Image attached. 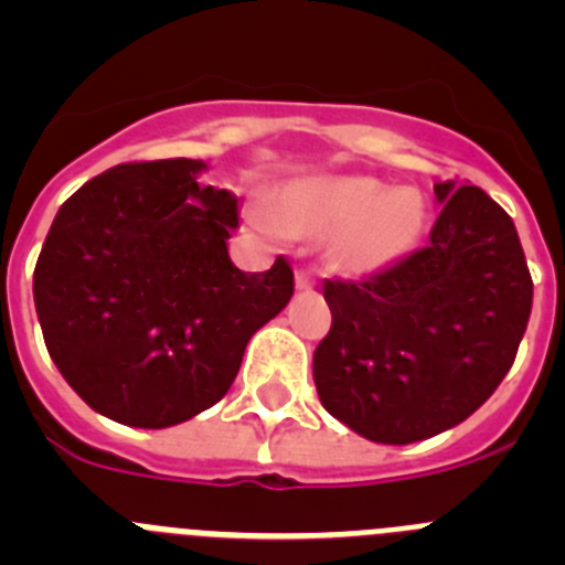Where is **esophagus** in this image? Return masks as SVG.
I'll list each match as a JSON object with an SVG mask.
<instances>
[{"label": "esophagus", "instance_id": "obj_1", "mask_svg": "<svg viewBox=\"0 0 565 565\" xmlns=\"http://www.w3.org/2000/svg\"><path fill=\"white\" fill-rule=\"evenodd\" d=\"M313 286H317V277H313L308 268H299V271H297V288H299V291H311Z\"/></svg>", "mask_w": 565, "mask_h": 565}]
</instances>
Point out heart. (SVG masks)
<instances>
[{"mask_svg": "<svg viewBox=\"0 0 565 565\" xmlns=\"http://www.w3.org/2000/svg\"><path fill=\"white\" fill-rule=\"evenodd\" d=\"M427 206L416 189H387L376 178H319L297 183L279 201V226L297 237L333 239V263L351 274L393 266L416 248Z\"/></svg>", "mask_w": 565, "mask_h": 565, "instance_id": "heart-1", "label": "heart"}]
</instances>
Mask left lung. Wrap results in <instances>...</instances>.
<instances>
[{
  "mask_svg": "<svg viewBox=\"0 0 565 565\" xmlns=\"http://www.w3.org/2000/svg\"><path fill=\"white\" fill-rule=\"evenodd\" d=\"M430 243L364 279H328L313 351L319 402L376 444L450 430L495 393L532 313L515 223L478 186L441 181Z\"/></svg>",
  "mask_w": 565,
  "mask_h": 565,
  "instance_id": "1",
  "label": "left lung"
}]
</instances>
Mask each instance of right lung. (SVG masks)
<instances>
[{
    "label": "right lung",
    "mask_w": 565,
    "mask_h": 565,
    "mask_svg": "<svg viewBox=\"0 0 565 565\" xmlns=\"http://www.w3.org/2000/svg\"><path fill=\"white\" fill-rule=\"evenodd\" d=\"M189 158L118 163L70 194L44 237L33 299L50 359L129 427L189 422L232 387L248 339L288 306L286 257L239 271L237 198Z\"/></svg>",
    "instance_id": "right-lung-1"
}]
</instances>
